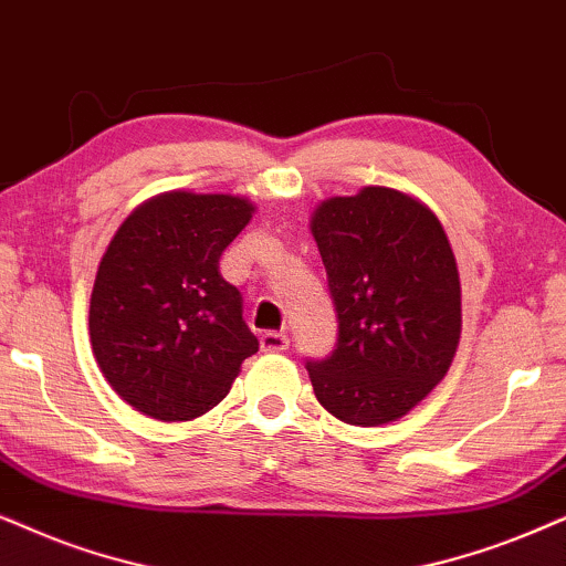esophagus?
<instances>
[{
    "mask_svg": "<svg viewBox=\"0 0 566 566\" xmlns=\"http://www.w3.org/2000/svg\"><path fill=\"white\" fill-rule=\"evenodd\" d=\"M261 347L266 349V353H284V349L290 347V336L282 332H263Z\"/></svg>",
    "mask_w": 566,
    "mask_h": 566,
    "instance_id": "34e87169",
    "label": "esophagus"
}]
</instances>
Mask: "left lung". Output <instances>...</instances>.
<instances>
[{"label": "left lung", "instance_id": "left-lung-1", "mask_svg": "<svg viewBox=\"0 0 566 566\" xmlns=\"http://www.w3.org/2000/svg\"><path fill=\"white\" fill-rule=\"evenodd\" d=\"M336 345L307 360L313 391L349 426L402 418L447 376L462 328L460 274L441 221L391 188L328 198L311 221Z\"/></svg>", "mask_w": 566, "mask_h": 566}]
</instances>
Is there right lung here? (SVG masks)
Returning <instances> with one entry per match:
<instances>
[{
	"label": "right lung",
	"mask_w": 566,
	"mask_h": 566,
	"mask_svg": "<svg viewBox=\"0 0 566 566\" xmlns=\"http://www.w3.org/2000/svg\"><path fill=\"white\" fill-rule=\"evenodd\" d=\"M253 203L164 192L123 221L91 292V345L112 389L156 420H192L227 397L259 339L219 271Z\"/></svg>",
	"instance_id": "add662e5"
}]
</instances>
